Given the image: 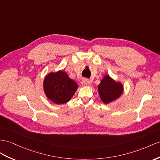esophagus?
<instances>
[{
	"instance_id": "obj_1",
	"label": "esophagus",
	"mask_w": 160,
	"mask_h": 160,
	"mask_svg": "<svg viewBox=\"0 0 160 160\" xmlns=\"http://www.w3.org/2000/svg\"><path fill=\"white\" fill-rule=\"evenodd\" d=\"M82 85L83 86V87H85V86H90L91 85V82H90V81L87 79H84L82 80V81L81 82Z\"/></svg>"
}]
</instances>
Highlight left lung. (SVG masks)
Returning a JSON list of instances; mask_svg holds the SVG:
<instances>
[{
	"instance_id": "obj_1",
	"label": "left lung",
	"mask_w": 160,
	"mask_h": 160,
	"mask_svg": "<svg viewBox=\"0 0 160 160\" xmlns=\"http://www.w3.org/2000/svg\"><path fill=\"white\" fill-rule=\"evenodd\" d=\"M101 99L107 104L120 97L123 92L121 83L116 82L109 76H105L98 87Z\"/></svg>"
}]
</instances>
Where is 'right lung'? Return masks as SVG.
<instances>
[{
  "label": "right lung",
  "instance_id": "obj_1",
  "mask_svg": "<svg viewBox=\"0 0 160 160\" xmlns=\"http://www.w3.org/2000/svg\"><path fill=\"white\" fill-rule=\"evenodd\" d=\"M43 84L47 97L56 104L67 103L78 88L76 82L63 71L49 73L45 78Z\"/></svg>",
  "mask_w": 160,
  "mask_h": 160
}]
</instances>
